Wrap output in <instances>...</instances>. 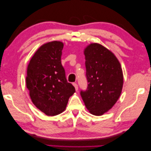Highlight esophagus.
I'll use <instances>...</instances> for the list:
<instances>
[{"label": "esophagus", "mask_w": 151, "mask_h": 151, "mask_svg": "<svg viewBox=\"0 0 151 151\" xmlns=\"http://www.w3.org/2000/svg\"><path fill=\"white\" fill-rule=\"evenodd\" d=\"M73 86H74V88H75L76 90V91H78V86L77 85V83H73Z\"/></svg>", "instance_id": "1"}]
</instances>
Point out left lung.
Masks as SVG:
<instances>
[{
  "mask_svg": "<svg viewBox=\"0 0 151 151\" xmlns=\"http://www.w3.org/2000/svg\"><path fill=\"white\" fill-rule=\"evenodd\" d=\"M88 89L81 96L90 114L102 116L112 108L120 98L124 78L118 58L98 43L84 48Z\"/></svg>",
  "mask_w": 151,
  "mask_h": 151,
  "instance_id": "left-lung-1",
  "label": "left lung"
}]
</instances>
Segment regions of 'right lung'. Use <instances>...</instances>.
Returning a JSON list of instances; mask_svg holds the SVG:
<instances>
[{
    "label": "right lung",
    "instance_id": "right-lung-1",
    "mask_svg": "<svg viewBox=\"0 0 151 151\" xmlns=\"http://www.w3.org/2000/svg\"><path fill=\"white\" fill-rule=\"evenodd\" d=\"M63 45L59 41L43 44L27 66L26 86L32 102L47 116L62 113L76 92L73 85L67 81L61 64Z\"/></svg>",
    "mask_w": 151,
    "mask_h": 151
}]
</instances>
